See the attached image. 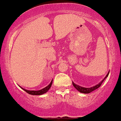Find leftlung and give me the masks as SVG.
Here are the masks:
<instances>
[{"instance_id": "obj_1", "label": "left lung", "mask_w": 121, "mask_h": 121, "mask_svg": "<svg viewBox=\"0 0 121 121\" xmlns=\"http://www.w3.org/2000/svg\"><path fill=\"white\" fill-rule=\"evenodd\" d=\"M109 72H110V71H108V73H107V74L106 75V76L103 79H102V81H100L99 84H97V85H95V86H92V87H90V88H85V87H83V86H79V85H77V84H74L73 82V85L74 86V88H75L77 90H78L79 91V92L82 93H85V94L90 93L92 92L93 91L95 90H96L97 88H99V87H100V86L101 85V84H102V82H104V80L106 79L107 77H108V76Z\"/></svg>"}]
</instances>
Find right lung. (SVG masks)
Wrapping results in <instances>:
<instances>
[{
  "mask_svg": "<svg viewBox=\"0 0 121 121\" xmlns=\"http://www.w3.org/2000/svg\"><path fill=\"white\" fill-rule=\"evenodd\" d=\"M52 82H53V79H52V81H51V82H50V84H49L48 85H47V86H46V87H45V88H43V89L42 90H26V89H24V88H22V87H21V88H22V90H23L24 91H25L26 93H28V94H30V95H43V94L45 93H47L48 91L50 90V88H51V85H52Z\"/></svg>",
  "mask_w": 121,
  "mask_h": 121,
  "instance_id": "add662e5",
  "label": "right lung"
}]
</instances>
